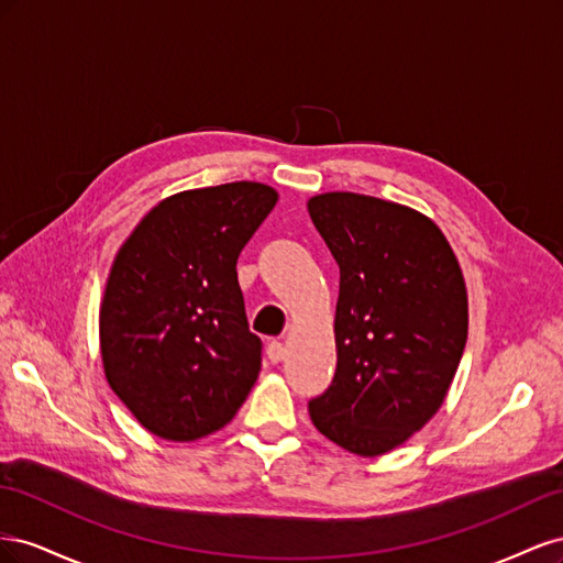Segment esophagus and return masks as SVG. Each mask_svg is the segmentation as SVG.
Returning a JSON list of instances; mask_svg holds the SVG:
<instances>
[{
  "label": "esophagus",
  "instance_id": "obj_1",
  "mask_svg": "<svg viewBox=\"0 0 563 563\" xmlns=\"http://www.w3.org/2000/svg\"><path fill=\"white\" fill-rule=\"evenodd\" d=\"M265 352H267V360L272 364H279L284 360V354H286V347H284V343H279V340H269Z\"/></svg>",
  "mask_w": 563,
  "mask_h": 563
}]
</instances>
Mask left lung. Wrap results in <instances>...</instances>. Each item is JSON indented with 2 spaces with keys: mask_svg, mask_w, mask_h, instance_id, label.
Segmentation results:
<instances>
[{
  "mask_svg": "<svg viewBox=\"0 0 563 563\" xmlns=\"http://www.w3.org/2000/svg\"><path fill=\"white\" fill-rule=\"evenodd\" d=\"M308 211L340 267L338 366L310 418L333 444L376 457L444 404L467 343L465 279L441 230L401 203L327 192Z\"/></svg>",
  "mask_w": 563,
  "mask_h": 563,
  "instance_id": "1",
  "label": "left lung"
}]
</instances>
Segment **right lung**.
<instances>
[{"mask_svg": "<svg viewBox=\"0 0 563 563\" xmlns=\"http://www.w3.org/2000/svg\"><path fill=\"white\" fill-rule=\"evenodd\" d=\"M263 183H225L159 201L112 263L100 305L110 387L143 428L172 441L234 418L261 371L236 258L275 209Z\"/></svg>", "mask_w": 563, "mask_h": 563, "instance_id": "add662e5", "label": "right lung"}]
</instances>
